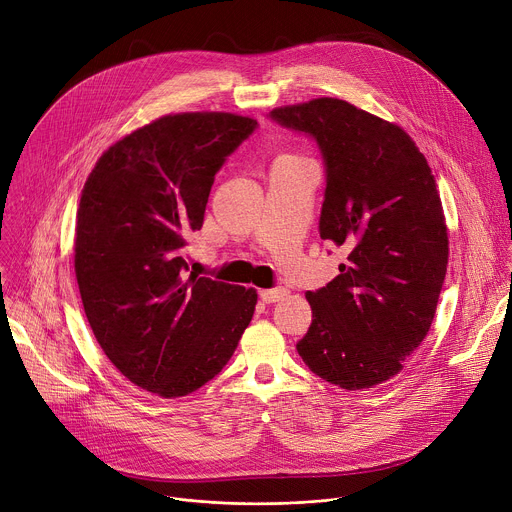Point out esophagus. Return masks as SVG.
<instances>
[{
    "label": "esophagus",
    "instance_id": "esophagus-1",
    "mask_svg": "<svg viewBox=\"0 0 512 512\" xmlns=\"http://www.w3.org/2000/svg\"><path fill=\"white\" fill-rule=\"evenodd\" d=\"M287 296V289L285 287H275V289H261L259 291V298L263 304H275L279 300H283Z\"/></svg>",
    "mask_w": 512,
    "mask_h": 512
}]
</instances>
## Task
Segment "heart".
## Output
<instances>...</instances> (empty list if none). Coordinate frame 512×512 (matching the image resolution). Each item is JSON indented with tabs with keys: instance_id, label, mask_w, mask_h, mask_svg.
<instances>
[{
	"instance_id": "1",
	"label": "heart",
	"mask_w": 512,
	"mask_h": 512,
	"mask_svg": "<svg viewBox=\"0 0 512 512\" xmlns=\"http://www.w3.org/2000/svg\"><path fill=\"white\" fill-rule=\"evenodd\" d=\"M300 162H306L302 156L298 154H279L273 162V166H291V164H300Z\"/></svg>"
}]
</instances>
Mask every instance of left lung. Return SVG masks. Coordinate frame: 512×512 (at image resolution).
<instances>
[{
  "mask_svg": "<svg viewBox=\"0 0 512 512\" xmlns=\"http://www.w3.org/2000/svg\"><path fill=\"white\" fill-rule=\"evenodd\" d=\"M271 119L318 141L320 237L348 251L340 275L306 294L312 324L296 348L320 379L371 389L403 371L440 300L450 241L435 178L403 127L342 99L277 107Z\"/></svg>",
  "mask_w": 512,
  "mask_h": 512,
  "instance_id": "obj_1",
  "label": "left lung"
}]
</instances>
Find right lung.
<instances>
[{"label":"right lung","instance_id":"1","mask_svg":"<svg viewBox=\"0 0 512 512\" xmlns=\"http://www.w3.org/2000/svg\"><path fill=\"white\" fill-rule=\"evenodd\" d=\"M255 127L225 111L164 115L115 141L85 182L75 273L87 320L115 369L158 397L214 379L253 318V287L186 279L182 253L214 174Z\"/></svg>","mask_w":512,"mask_h":512}]
</instances>
